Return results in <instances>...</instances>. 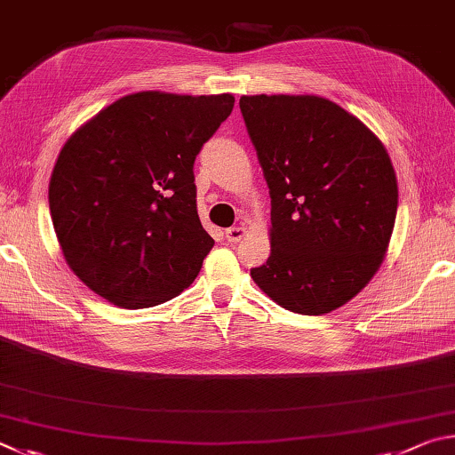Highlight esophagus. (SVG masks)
I'll return each mask as SVG.
<instances>
[{
	"label": "esophagus",
	"instance_id": "esophagus-1",
	"mask_svg": "<svg viewBox=\"0 0 455 455\" xmlns=\"http://www.w3.org/2000/svg\"><path fill=\"white\" fill-rule=\"evenodd\" d=\"M245 228H242V226H237V228H229V229H226V237H228V242H232V243H237V242H242L243 237H245Z\"/></svg>",
	"mask_w": 455,
	"mask_h": 455
}]
</instances>
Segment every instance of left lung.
<instances>
[{
    "instance_id": "1",
    "label": "left lung",
    "mask_w": 455,
    "mask_h": 455,
    "mask_svg": "<svg viewBox=\"0 0 455 455\" xmlns=\"http://www.w3.org/2000/svg\"><path fill=\"white\" fill-rule=\"evenodd\" d=\"M240 109L272 197V253L253 282L290 312L330 314L386 258L392 159L368 125L320 95H242Z\"/></svg>"
}]
</instances>
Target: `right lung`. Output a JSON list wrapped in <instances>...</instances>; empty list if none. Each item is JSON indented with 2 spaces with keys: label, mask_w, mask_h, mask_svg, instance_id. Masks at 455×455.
I'll return each mask as SVG.
<instances>
[{
  "label": "right lung",
  "mask_w": 455,
  "mask_h": 455,
  "mask_svg": "<svg viewBox=\"0 0 455 455\" xmlns=\"http://www.w3.org/2000/svg\"><path fill=\"white\" fill-rule=\"evenodd\" d=\"M234 95L138 92L103 108L61 148L50 212L68 266L125 309L172 299L213 240L196 207L194 162Z\"/></svg>",
  "instance_id": "obj_1"
}]
</instances>
